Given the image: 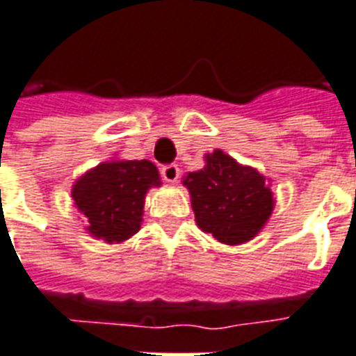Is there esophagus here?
Returning <instances> with one entry per match:
<instances>
[{"label": "esophagus", "mask_w": 356, "mask_h": 356, "mask_svg": "<svg viewBox=\"0 0 356 356\" xmlns=\"http://www.w3.org/2000/svg\"><path fill=\"white\" fill-rule=\"evenodd\" d=\"M160 173H162V177H164L165 183H170V185H175L179 181V168L175 164L164 165V168L160 170Z\"/></svg>", "instance_id": "esophagus-1"}]
</instances>
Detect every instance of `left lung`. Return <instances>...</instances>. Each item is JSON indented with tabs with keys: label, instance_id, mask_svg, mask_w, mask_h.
Segmentation results:
<instances>
[{
	"label": "left lung",
	"instance_id": "1",
	"mask_svg": "<svg viewBox=\"0 0 356 356\" xmlns=\"http://www.w3.org/2000/svg\"><path fill=\"white\" fill-rule=\"evenodd\" d=\"M205 165L183 177L196 225L226 245L257 238L275 207L270 181L220 149L205 154Z\"/></svg>",
	"mask_w": 356,
	"mask_h": 356
}]
</instances>
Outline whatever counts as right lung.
<instances>
[{
  "label": "right lung",
  "instance_id": "right-lung-1",
  "mask_svg": "<svg viewBox=\"0 0 356 356\" xmlns=\"http://www.w3.org/2000/svg\"><path fill=\"white\" fill-rule=\"evenodd\" d=\"M162 186L151 160L111 158L84 171L71 186V198L84 215V230L105 243H124L143 222L145 196Z\"/></svg>",
  "mask_w": 356,
  "mask_h": 356
}]
</instances>
